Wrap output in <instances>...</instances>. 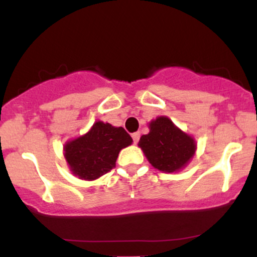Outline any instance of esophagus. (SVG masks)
Segmentation results:
<instances>
[{
	"label": "esophagus",
	"mask_w": 257,
	"mask_h": 257,
	"mask_svg": "<svg viewBox=\"0 0 257 257\" xmlns=\"http://www.w3.org/2000/svg\"><path fill=\"white\" fill-rule=\"evenodd\" d=\"M132 138H133V143L134 144H138L139 140H140V133L137 132V133H133L132 134Z\"/></svg>",
	"instance_id": "34e87169"
}]
</instances>
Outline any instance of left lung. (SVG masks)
I'll use <instances>...</instances> for the list:
<instances>
[{"label":"left lung","mask_w":257,"mask_h":257,"mask_svg":"<svg viewBox=\"0 0 257 257\" xmlns=\"http://www.w3.org/2000/svg\"><path fill=\"white\" fill-rule=\"evenodd\" d=\"M147 159L162 172H176L193 157L194 140L182 133L167 117H158L150 123V133L139 141Z\"/></svg>","instance_id":"left-lung-1"}]
</instances>
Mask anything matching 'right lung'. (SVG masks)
<instances>
[{"mask_svg": "<svg viewBox=\"0 0 257 257\" xmlns=\"http://www.w3.org/2000/svg\"><path fill=\"white\" fill-rule=\"evenodd\" d=\"M132 141L122 126L99 120L87 134L65 145V158L79 179L95 180L116 167L119 151Z\"/></svg>", "mask_w": 257, "mask_h": 257, "instance_id": "add662e5", "label": "right lung"}]
</instances>
